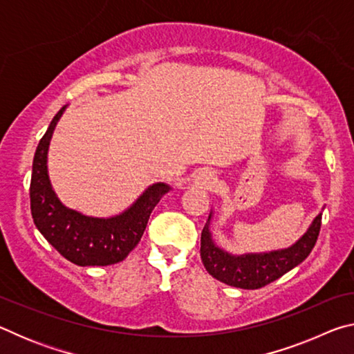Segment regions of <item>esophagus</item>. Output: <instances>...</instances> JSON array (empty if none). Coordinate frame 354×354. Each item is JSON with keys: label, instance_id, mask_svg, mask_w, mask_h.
<instances>
[{"label": "esophagus", "instance_id": "obj_1", "mask_svg": "<svg viewBox=\"0 0 354 354\" xmlns=\"http://www.w3.org/2000/svg\"><path fill=\"white\" fill-rule=\"evenodd\" d=\"M192 183L195 184V187L206 189V190H214L217 187V178H215V173L211 169H201L194 175Z\"/></svg>", "mask_w": 354, "mask_h": 354}]
</instances>
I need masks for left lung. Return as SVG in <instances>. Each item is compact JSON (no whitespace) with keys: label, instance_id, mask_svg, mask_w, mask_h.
Here are the masks:
<instances>
[{"label":"left lung","instance_id":"obj_1","mask_svg":"<svg viewBox=\"0 0 354 354\" xmlns=\"http://www.w3.org/2000/svg\"><path fill=\"white\" fill-rule=\"evenodd\" d=\"M212 212L209 214L201 231V261L209 274L227 286L239 289H261L283 277L298 263H301L313 251L322 226V212L313 220L308 231L289 248L267 251V253L231 254L221 250L212 241Z\"/></svg>","mask_w":354,"mask_h":354}]
</instances>
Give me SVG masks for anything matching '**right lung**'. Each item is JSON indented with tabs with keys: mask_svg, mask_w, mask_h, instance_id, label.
<instances>
[{
	"mask_svg": "<svg viewBox=\"0 0 354 354\" xmlns=\"http://www.w3.org/2000/svg\"><path fill=\"white\" fill-rule=\"evenodd\" d=\"M65 107L51 120L34 154L29 187L34 225L65 259L76 266H112L123 261L140 242L154 206L171 187L164 183L149 185L127 211L107 218L88 217L62 205L51 187L46 162L53 133Z\"/></svg>",
	"mask_w": 354,
	"mask_h": 354,
	"instance_id": "right-lung-1",
	"label": "right lung"
}]
</instances>
